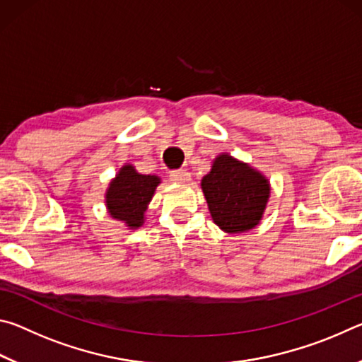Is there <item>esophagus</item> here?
<instances>
[{"label":"esophagus","instance_id":"1","mask_svg":"<svg viewBox=\"0 0 362 362\" xmlns=\"http://www.w3.org/2000/svg\"><path fill=\"white\" fill-rule=\"evenodd\" d=\"M170 179H173L177 183H188L189 182V174L187 173V170H182V169L173 170V173H170Z\"/></svg>","mask_w":362,"mask_h":362}]
</instances>
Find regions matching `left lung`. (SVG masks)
Segmentation results:
<instances>
[{"mask_svg": "<svg viewBox=\"0 0 362 362\" xmlns=\"http://www.w3.org/2000/svg\"><path fill=\"white\" fill-rule=\"evenodd\" d=\"M214 223L225 233H244L259 225L269 198V182L247 163L218 155L201 180Z\"/></svg>", "mask_w": 362, "mask_h": 362, "instance_id": "1", "label": "left lung"}]
</instances>
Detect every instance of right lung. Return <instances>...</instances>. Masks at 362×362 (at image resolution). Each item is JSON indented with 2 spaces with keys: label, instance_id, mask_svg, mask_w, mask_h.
Here are the masks:
<instances>
[{
  "label": "right lung",
  "instance_id": "right-lung-1",
  "mask_svg": "<svg viewBox=\"0 0 362 362\" xmlns=\"http://www.w3.org/2000/svg\"><path fill=\"white\" fill-rule=\"evenodd\" d=\"M159 183L158 175L140 174L132 164H124L107 188L105 203L110 216L124 222L131 230L140 228Z\"/></svg>",
  "mask_w": 362,
  "mask_h": 362
}]
</instances>
